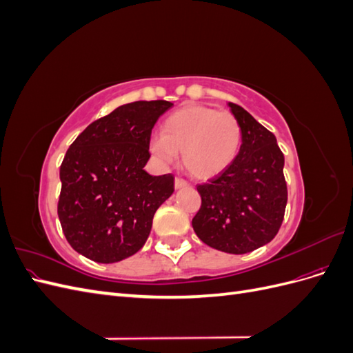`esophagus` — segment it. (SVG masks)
Segmentation results:
<instances>
[{"mask_svg": "<svg viewBox=\"0 0 353 353\" xmlns=\"http://www.w3.org/2000/svg\"><path fill=\"white\" fill-rule=\"evenodd\" d=\"M184 187H188V183L185 179L176 176L175 178V188H184Z\"/></svg>", "mask_w": 353, "mask_h": 353, "instance_id": "esophagus-1", "label": "esophagus"}]
</instances>
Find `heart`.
I'll return each mask as SVG.
<instances>
[{
    "label": "heart",
    "instance_id": "obj_1",
    "mask_svg": "<svg viewBox=\"0 0 353 353\" xmlns=\"http://www.w3.org/2000/svg\"><path fill=\"white\" fill-rule=\"evenodd\" d=\"M241 143V125L232 113L190 104L163 121L160 137L152 141V153L165 163L183 153L187 172L197 179H209L234 163Z\"/></svg>",
    "mask_w": 353,
    "mask_h": 353
}]
</instances>
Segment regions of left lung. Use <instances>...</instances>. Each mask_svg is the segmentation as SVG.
Here are the masks:
<instances>
[{
	"label": "left lung",
	"mask_w": 353,
	"mask_h": 353,
	"mask_svg": "<svg viewBox=\"0 0 353 353\" xmlns=\"http://www.w3.org/2000/svg\"><path fill=\"white\" fill-rule=\"evenodd\" d=\"M243 131L240 153L222 174L199 184L197 237L210 248L243 254L270 243L287 205L284 154L275 135L239 104L228 103Z\"/></svg>",
	"instance_id": "obj_1"
}]
</instances>
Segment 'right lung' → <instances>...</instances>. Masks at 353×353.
Returning <instances> with one entry per match:
<instances>
[{
  "mask_svg": "<svg viewBox=\"0 0 353 353\" xmlns=\"http://www.w3.org/2000/svg\"><path fill=\"white\" fill-rule=\"evenodd\" d=\"M172 103L134 101L94 121L60 166L57 205L72 248L99 263L130 258L148 239L153 216L174 193V175H148L150 135Z\"/></svg>",
  "mask_w": 353,
  "mask_h": 353,
  "instance_id": "add662e5",
  "label": "right lung"
}]
</instances>
